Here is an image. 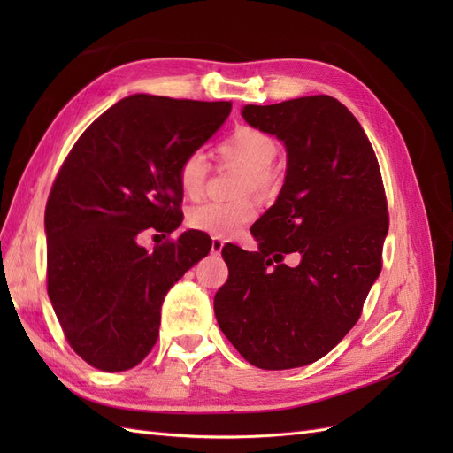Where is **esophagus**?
<instances>
[{
  "mask_svg": "<svg viewBox=\"0 0 453 453\" xmlns=\"http://www.w3.org/2000/svg\"><path fill=\"white\" fill-rule=\"evenodd\" d=\"M223 248H225V240H221V238H211V253H213V255H221Z\"/></svg>",
  "mask_w": 453,
  "mask_h": 453,
  "instance_id": "obj_1",
  "label": "esophagus"
}]
</instances>
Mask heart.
I'll list each match as a JSON object with an SVG mask.
<instances>
[{
	"mask_svg": "<svg viewBox=\"0 0 453 453\" xmlns=\"http://www.w3.org/2000/svg\"><path fill=\"white\" fill-rule=\"evenodd\" d=\"M217 155L226 162L243 166L238 187L240 195L255 193L258 196H268L273 193L278 175L272 170V162L278 157V143L270 134L253 127H240L217 143ZM177 181L187 198L202 196L205 181H208V160L202 150H193L181 160ZM255 217V200L243 196L232 202L213 200L195 205L187 213V223L190 228L205 232L213 238H232Z\"/></svg>",
	"mask_w": 453,
	"mask_h": 453,
	"instance_id": "heart-1",
	"label": "heart"
}]
</instances>
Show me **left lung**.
Listing matches in <instances>:
<instances>
[{
    "instance_id": "left-lung-1",
    "label": "left lung",
    "mask_w": 453,
    "mask_h": 453,
    "mask_svg": "<svg viewBox=\"0 0 453 453\" xmlns=\"http://www.w3.org/2000/svg\"><path fill=\"white\" fill-rule=\"evenodd\" d=\"M248 125L287 149L276 203L255 223L258 251L223 248L228 280L215 318L245 361L265 370L321 359L359 321L389 228L380 164L359 120L333 96L245 105ZM296 250L301 265H282Z\"/></svg>"
}]
</instances>
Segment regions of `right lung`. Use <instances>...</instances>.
Returning <instances> with one entry per match:
<instances>
[{
  "instance_id": "1",
  "label": "right lung",
  "mask_w": 453,
  "mask_h": 453,
  "mask_svg": "<svg viewBox=\"0 0 453 453\" xmlns=\"http://www.w3.org/2000/svg\"><path fill=\"white\" fill-rule=\"evenodd\" d=\"M230 102L134 94L81 134L45 208L47 293L67 344L90 366L140 365L158 338L164 296L211 250L200 230L153 251L135 238L181 225V160L226 120Z\"/></svg>"
}]
</instances>
